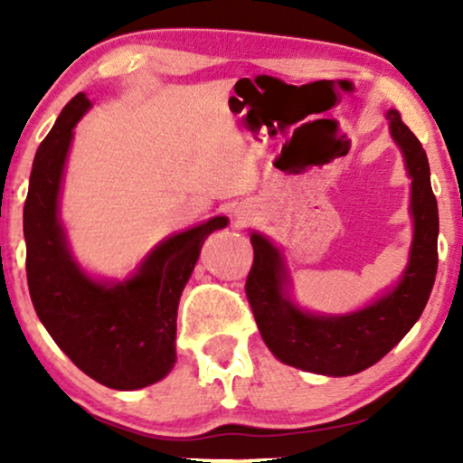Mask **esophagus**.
I'll return each instance as SVG.
<instances>
[{
  "instance_id": "obj_1",
  "label": "esophagus",
  "mask_w": 463,
  "mask_h": 463,
  "mask_svg": "<svg viewBox=\"0 0 463 463\" xmlns=\"http://www.w3.org/2000/svg\"><path fill=\"white\" fill-rule=\"evenodd\" d=\"M252 217V211L249 206H238L236 208V223L238 225H246Z\"/></svg>"
}]
</instances>
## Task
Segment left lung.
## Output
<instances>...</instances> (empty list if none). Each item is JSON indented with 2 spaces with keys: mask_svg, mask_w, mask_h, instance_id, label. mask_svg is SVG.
<instances>
[{
  "mask_svg": "<svg viewBox=\"0 0 463 463\" xmlns=\"http://www.w3.org/2000/svg\"><path fill=\"white\" fill-rule=\"evenodd\" d=\"M385 118L411 179L409 214L413 219L409 263L396 284L354 312L316 314L295 303L282 250L268 236L250 232L255 261L246 278V297L265 345L295 369L328 377L369 369L413 328L432 293L439 268V206L430 185L428 156L402 124L401 113L390 109Z\"/></svg>",
  "mask_w": 463,
  "mask_h": 463,
  "instance_id": "left-lung-1",
  "label": "left lung"
}]
</instances>
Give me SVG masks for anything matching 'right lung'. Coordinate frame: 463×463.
I'll return each mask as SVG.
<instances>
[{
	"label": "right lung",
	"mask_w": 463,
	"mask_h": 463,
	"mask_svg": "<svg viewBox=\"0 0 463 463\" xmlns=\"http://www.w3.org/2000/svg\"><path fill=\"white\" fill-rule=\"evenodd\" d=\"M90 107L84 92L75 94L35 154L23 211L29 293L37 318L80 371L107 388L141 390L173 371L181 293L204 240L230 219L164 238L124 280L88 274L73 257L59 206L73 128Z\"/></svg>",
	"instance_id": "right-lung-1"
}]
</instances>
